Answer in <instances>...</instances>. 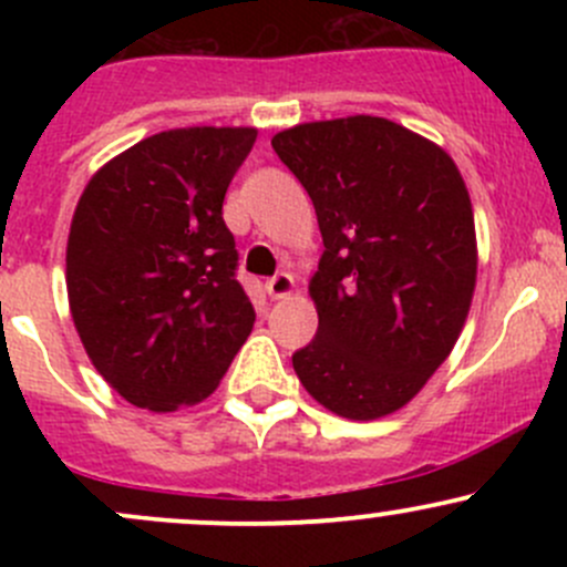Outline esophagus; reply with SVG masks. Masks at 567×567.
I'll return each instance as SVG.
<instances>
[{
  "instance_id": "34e87169",
  "label": "esophagus",
  "mask_w": 567,
  "mask_h": 567,
  "mask_svg": "<svg viewBox=\"0 0 567 567\" xmlns=\"http://www.w3.org/2000/svg\"><path fill=\"white\" fill-rule=\"evenodd\" d=\"M290 290H293V277L288 271H279L271 279H266V293L271 299H285V296H290Z\"/></svg>"
}]
</instances>
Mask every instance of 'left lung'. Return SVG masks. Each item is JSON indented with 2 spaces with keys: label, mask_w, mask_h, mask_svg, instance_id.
Masks as SVG:
<instances>
[{
  "label": "left lung",
  "mask_w": 567,
  "mask_h": 567,
  "mask_svg": "<svg viewBox=\"0 0 567 567\" xmlns=\"http://www.w3.org/2000/svg\"><path fill=\"white\" fill-rule=\"evenodd\" d=\"M271 147L318 214V331L293 353L305 390L348 420L403 409L450 357L472 305L466 183L425 136L384 117L320 120Z\"/></svg>",
  "instance_id": "obj_1"
}]
</instances>
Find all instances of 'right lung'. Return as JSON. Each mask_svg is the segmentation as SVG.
Masks as SVG:
<instances>
[{"instance_id":"1","label":"right lung","mask_w":567,"mask_h":567,"mask_svg":"<svg viewBox=\"0 0 567 567\" xmlns=\"http://www.w3.org/2000/svg\"><path fill=\"white\" fill-rule=\"evenodd\" d=\"M255 140V128L162 131L101 167L79 199L73 323L95 370L140 409L199 403L247 342L255 307L221 203Z\"/></svg>"}]
</instances>
